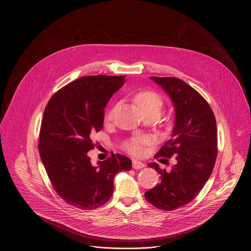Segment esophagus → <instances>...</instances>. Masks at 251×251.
I'll return each instance as SVG.
<instances>
[{"instance_id":"34e87169","label":"esophagus","mask_w":251,"mask_h":251,"mask_svg":"<svg viewBox=\"0 0 251 251\" xmlns=\"http://www.w3.org/2000/svg\"><path fill=\"white\" fill-rule=\"evenodd\" d=\"M145 166V164L139 160H133V168L134 169H141Z\"/></svg>"}]
</instances>
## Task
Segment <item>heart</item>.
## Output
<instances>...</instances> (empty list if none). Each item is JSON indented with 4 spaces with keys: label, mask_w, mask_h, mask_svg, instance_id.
Segmentation results:
<instances>
[{
    "label": "heart",
    "mask_w": 251,
    "mask_h": 251,
    "mask_svg": "<svg viewBox=\"0 0 251 251\" xmlns=\"http://www.w3.org/2000/svg\"><path fill=\"white\" fill-rule=\"evenodd\" d=\"M135 103L138 105L140 110L145 115H160L161 108L163 105L162 98L158 94L151 90H142L135 96ZM115 113V108H113L107 115V120H112ZM149 142L148 138L145 136H134L124 144V149L133 154H140L143 152L144 146Z\"/></svg>",
    "instance_id": "heart-1"
}]
</instances>
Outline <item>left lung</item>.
Listing matches in <instances>:
<instances>
[{
	"mask_svg": "<svg viewBox=\"0 0 251 251\" xmlns=\"http://www.w3.org/2000/svg\"><path fill=\"white\" fill-rule=\"evenodd\" d=\"M151 79L170 97L175 108L172 137L164 143L154 158L168 164L166 171L155 162L148 166L160 174V182L146 191V200L158 209L172 211L198 196L212 174L218 154L216 119L209 104L191 86L175 77Z\"/></svg>",
	"mask_w": 251,
	"mask_h": 251,
	"instance_id": "8db88e82",
	"label": "left lung"
}]
</instances>
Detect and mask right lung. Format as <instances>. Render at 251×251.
Here are the masks:
<instances>
[{
    "label": "right lung",
    "instance_id": "1",
    "mask_svg": "<svg viewBox=\"0 0 251 251\" xmlns=\"http://www.w3.org/2000/svg\"><path fill=\"white\" fill-rule=\"evenodd\" d=\"M125 76L91 75L60 89L45 109L39 152L56 193L69 204L91 210L106 203L114 192V177L130 171L132 161L114 153L93 165L88 152L93 134L103 127L104 109L124 84Z\"/></svg>",
    "mask_w": 251,
    "mask_h": 251
}]
</instances>
